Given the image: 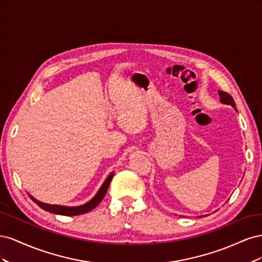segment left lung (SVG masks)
Segmentation results:
<instances>
[{
	"instance_id": "left-lung-1",
	"label": "left lung",
	"mask_w": 262,
	"mask_h": 262,
	"mask_svg": "<svg viewBox=\"0 0 262 262\" xmlns=\"http://www.w3.org/2000/svg\"><path fill=\"white\" fill-rule=\"evenodd\" d=\"M219 95H220V100L222 104H225V105H231L233 108H235V102H234V99L233 97L231 96V95L225 93V92H222V91H219Z\"/></svg>"
}]
</instances>
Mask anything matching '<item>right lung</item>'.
<instances>
[{
  "mask_svg": "<svg viewBox=\"0 0 262 262\" xmlns=\"http://www.w3.org/2000/svg\"><path fill=\"white\" fill-rule=\"evenodd\" d=\"M115 173L112 172L110 175L107 177V179L105 180L104 184L100 187V189L98 190V192L96 193L93 199L91 201H89L85 204L78 205V207H63V205H54V204H48V203H43L36 200L34 196H30V199L33 200L38 207H40L42 210L48 211L50 213H54V214H60V215H67V216H74V215H80V214H84L92 211L93 209H95L97 205L100 203V201L104 199V196L107 192L108 187L110 185V181H112L113 177Z\"/></svg>",
  "mask_w": 262,
  "mask_h": 262,
  "instance_id": "right-lung-1",
  "label": "right lung"
}]
</instances>
